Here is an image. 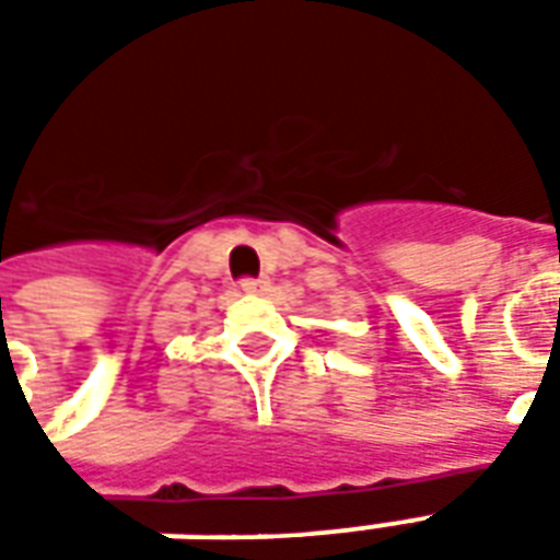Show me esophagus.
<instances>
[{
    "label": "esophagus",
    "mask_w": 560,
    "mask_h": 560,
    "mask_svg": "<svg viewBox=\"0 0 560 560\" xmlns=\"http://www.w3.org/2000/svg\"><path fill=\"white\" fill-rule=\"evenodd\" d=\"M240 291H243V293H264V291H269V281L267 279H243V281H240Z\"/></svg>",
    "instance_id": "esophagus-1"
}]
</instances>
